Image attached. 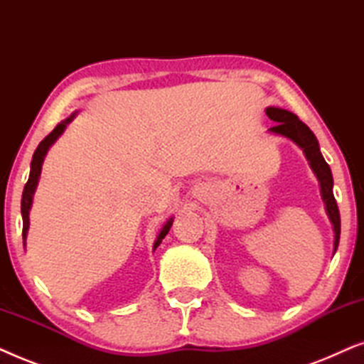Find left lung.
I'll return each instance as SVG.
<instances>
[{"label":"left lung","mask_w":364,"mask_h":364,"mask_svg":"<svg viewBox=\"0 0 364 364\" xmlns=\"http://www.w3.org/2000/svg\"><path fill=\"white\" fill-rule=\"evenodd\" d=\"M266 114L269 119L274 121L273 128H269L271 133L281 134V136L291 139L303 149L304 156L309 161L313 173L316 174L319 188H321V196L324 205H326V213L329 216V221L333 225L334 231V251L340 243V231H341V221H340V210H338L336 200L333 195V174L329 169V164L324 161L321 151H319L318 139L314 133L298 118L296 114L288 109L281 108H266Z\"/></svg>","instance_id":"obj_1"}]
</instances>
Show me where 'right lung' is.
Listing matches in <instances>:
<instances>
[{"label": "right lung", "instance_id": "right-lung-1", "mask_svg": "<svg viewBox=\"0 0 364 364\" xmlns=\"http://www.w3.org/2000/svg\"><path fill=\"white\" fill-rule=\"evenodd\" d=\"M73 118H75V114H71L70 118H66L65 121H61L60 124L56 126L53 132L48 134V136L43 139V141L38 144L35 154H33V159H31V171H30V178H28V183L24 185V190H23V198H21V215H23V240L26 238V232H28V228H30V210H31V203H33V195H35V190L38 186V179H40V174H41V164H43V159H45L48 149L53 143L56 141L58 138L61 136L63 132H65L66 124L71 123ZM173 225V220L169 218V221L166 225L163 226L161 232L158 235V240L154 241V250L158 248L159 243H161V240L164 236L168 235L169 228Z\"/></svg>", "mask_w": 364, "mask_h": 364}]
</instances>
